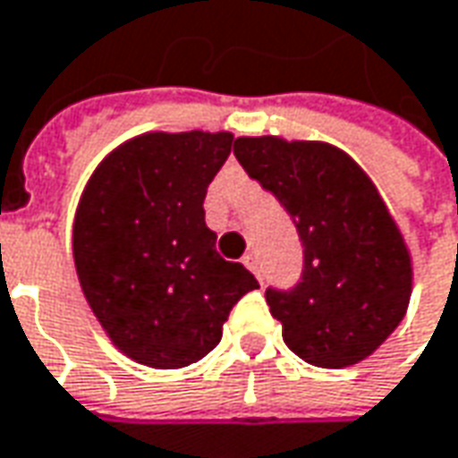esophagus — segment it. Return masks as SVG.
Instances as JSON below:
<instances>
[{"instance_id":"esophagus-1","label":"esophagus","mask_w":458,"mask_h":458,"mask_svg":"<svg viewBox=\"0 0 458 458\" xmlns=\"http://www.w3.org/2000/svg\"><path fill=\"white\" fill-rule=\"evenodd\" d=\"M242 262H244V267H247V270H252V273L257 275V280L262 283V277H259V270H257V257L255 255H244V259H242Z\"/></svg>"}]
</instances>
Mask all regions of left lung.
Here are the masks:
<instances>
[{
    "label": "left lung",
    "mask_w": 458,
    "mask_h": 458,
    "mask_svg": "<svg viewBox=\"0 0 458 458\" xmlns=\"http://www.w3.org/2000/svg\"><path fill=\"white\" fill-rule=\"evenodd\" d=\"M234 155L285 206L303 242L301 283L265 293L283 342L324 369L367 360L403 321L413 293L411 250L377 185L328 142L237 137Z\"/></svg>",
    "instance_id": "left-lung-1"
}]
</instances>
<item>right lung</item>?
<instances>
[{
    "instance_id": "1",
    "label": "right lung",
    "mask_w": 458,
    "mask_h": 458,
    "mask_svg": "<svg viewBox=\"0 0 458 458\" xmlns=\"http://www.w3.org/2000/svg\"><path fill=\"white\" fill-rule=\"evenodd\" d=\"M232 132H145L94 170L73 219L81 291L116 349L155 369L203 360L255 275L216 252L206 188Z\"/></svg>"
}]
</instances>
